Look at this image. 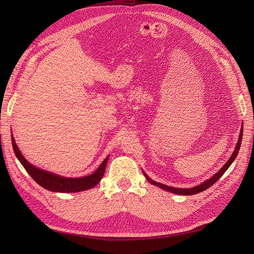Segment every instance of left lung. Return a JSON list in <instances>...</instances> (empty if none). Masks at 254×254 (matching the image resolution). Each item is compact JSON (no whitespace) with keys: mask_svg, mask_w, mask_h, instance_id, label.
<instances>
[{"mask_svg":"<svg viewBox=\"0 0 254 254\" xmlns=\"http://www.w3.org/2000/svg\"><path fill=\"white\" fill-rule=\"evenodd\" d=\"M242 136H243V127H241V131H240V135H239V140L237 142V145H236V149L234 150L232 156L228 159V162L225 163V165L216 173V174L214 176H212L210 179L206 180L205 182H203L202 184H199L197 186H195V188H191V189H177V188H172V186H168V185H165V184H162L159 182H155L153 181L152 179H150L147 175L145 174V173L143 172L144 176L146 177V179H147L151 184L153 185H156L158 186V188L163 189L164 190H167V191H170V192H173V193H176V194H182V195H191V194H195V193H198V192H202L204 190H206L207 189L211 188V186L214 184L223 174L225 173V171L228 170L230 168V166L233 164V162L235 161V158L237 157L238 155V152H239V149H240V146H241V142H242Z\"/></svg>","mask_w":254,"mask_h":254,"instance_id":"left-lung-1","label":"left lung"}]
</instances>
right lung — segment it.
<instances>
[{
  "mask_svg": "<svg viewBox=\"0 0 254 254\" xmlns=\"http://www.w3.org/2000/svg\"><path fill=\"white\" fill-rule=\"evenodd\" d=\"M12 146H13V150H14L16 154V157L18 158V161L23 166L25 171L29 173V175L40 186H42V188H44L45 190H48L50 191H57V192H77V191H82V190L92 189L93 186H96L103 178L106 165H107V162H108V157H109L107 156L104 159V162L100 165V167L93 172L92 174L85 177H80V178H69V177H63L60 175H56L53 174V173L38 169L33 165H31L19 151L13 136H12Z\"/></svg>",
  "mask_w": 254,
  "mask_h": 254,
  "instance_id": "obj_1",
  "label": "right lung"
}]
</instances>
